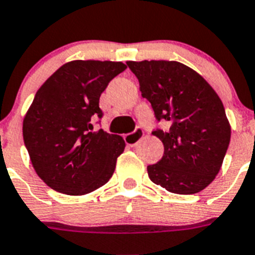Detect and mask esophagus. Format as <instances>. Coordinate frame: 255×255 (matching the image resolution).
Returning a JSON list of instances; mask_svg holds the SVG:
<instances>
[{
  "instance_id": "esophagus-1",
  "label": "esophagus",
  "mask_w": 255,
  "mask_h": 255,
  "mask_svg": "<svg viewBox=\"0 0 255 255\" xmlns=\"http://www.w3.org/2000/svg\"><path fill=\"white\" fill-rule=\"evenodd\" d=\"M142 137H144V131H142V128L136 127V129H134L133 132L127 133L124 136V141H126V144L129 145V146H136Z\"/></svg>"
}]
</instances>
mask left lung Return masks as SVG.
Listing matches in <instances>:
<instances>
[{
  "instance_id": "left-lung-1",
  "label": "left lung",
  "mask_w": 255,
  "mask_h": 255,
  "mask_svg": "<svg viewBox=\"0 0 255 255\" xmlns=\"http://www.w3.org/2000/svg\"><path fill=\"white\" fill-rule=\"evenodd\" d=\"M150 102L155 134L164 146L162 159L147 166L150 180L171 193L201 192L219 172L231 140V126L219 96L200 74L180 62H127Z\"/></svg>"
}]
</instances>
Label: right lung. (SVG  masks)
<instances>
[{
	"instance_id": "add662e5",
	"label": "right lung",
	"mask_w": 255,
	"mask_h": 255,
	"mask_svg": "<svg viewBox=\"0 0 255 255\" xmlns=\"http://www.w3.org/2000/svg\"><path fill=\"white\" fill-rule=\"evenodd\" d=\"M126 68L122 62H68L37 91L23 121V138L36 174L51 189L81 196L113 176L124 140L93 131L91 119H101V93Z\"/></svg>"
}]
</instances>
